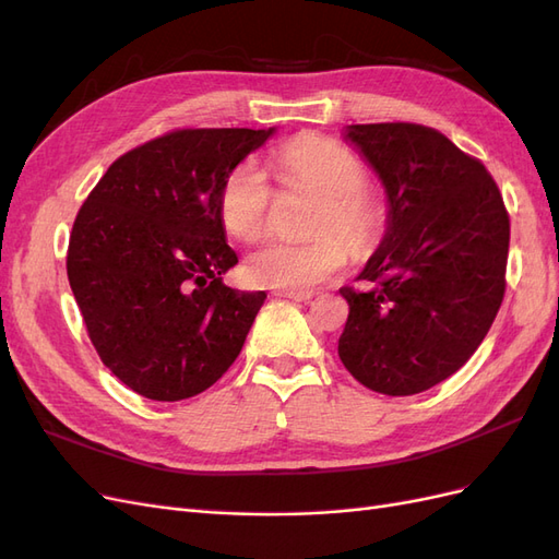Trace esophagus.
<instances>
[{
	"label": "esophagus",
	"mask_w": 559,
	"mask_h": 559,
	"mask_svg": "<svg viewBox=\"0 0 559 559\" xmlns=\"http://www.w3.org/2000/svg\"><path fill=\"white\" fill-rule=\"evenodd\" d=\"M275 296L280 298H292V300H310L312 292H292V289H277Z\"/></svg>",
	"instance_id": "esophagus-1"
}]
</instances>
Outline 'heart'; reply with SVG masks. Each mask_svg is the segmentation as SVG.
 <instances>
[{
	"label": "heart",
	"mask_w": 559,
	"mask_h": 559,
	"mask_svg": "<svg viewBox=\"0 0 559 559\" xmlns=\"http://www.w3.org/2000/svg\"><path fill=\"white\" fill-rule=\"evenodd\" d=\"M270 173L282 193L317 198L306 226L312 238L306 242L270 240L253 249L242 263L249 284L308 292L341 273L347 263L345 247L354 257H364L376 247L382 210L366 191V165L352 148L321 134H298L270 156ZM273 202L275 193L263 175L251 163H240L218 191V222L230 238L251 242L265 233Z\"/></svg>",
	"instance_id": "heart-1"
}]
</instances>
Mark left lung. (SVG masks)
<instances>
[{
	"label": "left lung",
	"mask_w": 559,
	"mask_h": 559,
	"mask_svg": "<svg viewBox=\"0 0 559 559\" xmlns=\"http://www.w3.org/2000/svg\"><path fill=\"white\" fill-rule=\"evenodd\" d=\"M389 198V228L349 302L337 354L364 386L419 394L485 341L506 294L511 218L487 167L419 123L349 126Z\"/></svg>",
	"instance_id": "1"
}]
</instances>
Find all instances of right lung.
Wrapping results in <instances>:
<instances>
[{"label": "right lung", "instance_id": "1", "mask_svg": "<svg viewBox=\"0 0 559 559\" xmlns=\"http://www.w3.org/2000/svg\"><path fill=\"white\" fill-rule=\"evenodd\" d=\"M273 130L165 132L116 158L81 205L67 277L99 359L140 396L191 399L238 359L265 292L222 282L238 257L216 200Z\"/></svg>", "mask_w": 559, "mask_h": 559}]
</instances>
